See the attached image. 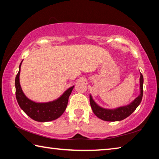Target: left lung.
Returning a JSON list of instances; mask_svg holds the SVG:
<instances>
[{"instance_id":"1","label":"left lung","mask_w":159,"mask_h":159,"mask_svg":"<svg viewBox=\"0 0 159 159\" xmlns=\"http://www.w3.org/2000/svg\"><path fill=\"white\" fill-rule=\"evenodd\" d=\"M143 83L144 79L142 74H140L139 78V89L140 93L139 96L128 105L120 107L114 109H104L99 107L96 102L93 100L91 95H90V103L91 108L94 114L99 118L106 120V121H119L128 117L131 114H133L134 110L137 109L142 101L143 96Z\"/></svg>"}]
</instances>
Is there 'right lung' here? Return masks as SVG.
<instances>
[{"instance_id":"1","label":"right lung","mask_w":159,"mask_h":159,"mask_svg":"<svg viewBox=\"0 0 159 159\" xmlns=\"http://www.w3.org/2000/svg\"><path fill=\"white\" fill-rule=\"evenodd\" d=\"M21 61L19 72L15 78L16 98L19 106L32 119L39 122H47L55 120L60 117L68 104L69 97L71 95L74 86L69 88L55 100L48 102H35L26 98L23 93L20 83Z\"/></svg>"}]
</instances>
